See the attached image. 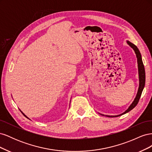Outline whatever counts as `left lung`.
Listing matches in <instances>:
<instances>
[{"label": "left lung", "instance_id": "1", "mask_svg": "<svg viewBox=\"0 0 152 152\" xmlns=\"http://www.w3.org/2000/svg\"><path fill=\"white\" fill-rule=\"evenodd\" d=\"M127 44L129 45V46L133 49L134 51L136 54V56L137 58V67H138V75H139V87H138V90H137V94L136 96V98H134V100L133 101V102L132 103V104L129 107V108L126 110L125 112L124 113L118 115H104L101 114L103 116H107L108 117H119L122 115L125 114L127 112H129V111H131V110H132L137 105V104L138 103V102L140 100V98L141 97V95L142 93V91L144 89L145 87V67L143 65V63H142V58H141V53L140 52V50L138 49L136 45L131 43L129 41L127 40L126 41Z\"/></svg>", "mask_w": 152, "mask_h": 152}]
</instances>
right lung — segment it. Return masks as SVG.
Returning <instances> with one entry per match:
<instances>
[{"label": "right lung", "instance_id": "1", "mask_svg": "<svg viewBox=\"0 0 152 152\" xmlns=\"http://www.w3.org/2000/svg\"><path fill=\"white\" fill-rule=\"evenodd\" d=\"M20 110V111H21V113H23V115H24V116H25V117H26V118H28V119H30V118H28V117H27V116H26V115H25V113H23V112H22V111H21V110Z\"/></svg>", "mask_w": 152, "mask_h": 152}]
</instances>
